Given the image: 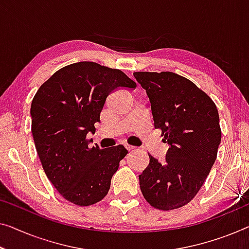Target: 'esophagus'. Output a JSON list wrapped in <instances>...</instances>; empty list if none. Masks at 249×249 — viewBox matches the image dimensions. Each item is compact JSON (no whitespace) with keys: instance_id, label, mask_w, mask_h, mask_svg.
Returning a JSON list of instances; mask_svg holds the SVG:
<instances>
[{"instance_id":"1","label":"esophagus","mask_w":249,"mask_h":249,"mask_svg":"<svg viewBox=\"0 0 249 249\" xmlns=\"http://www.w3.org/2000/svg\"><path fill=\"white\" fill-rule=\"evenodd\" d=\"M125 148H126V150H127V151H133V150H134V146H132V145H128V144H125Z\"/></svg>"}]
</instances>
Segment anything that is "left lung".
Here are the masks:
<instances>
[{
    "label": "left lung",
    "instance_id": "1",
    "mask_svg": "<svg viewBox=\"0 0 249 249\" xmlns=\"http://www.w3.org/2000/svg\"><path fill=\"white\" fill-rule=\"evenodd\" d=\"M150 98L154 127L170 145L165 162L151 154L140 178L143 196L155 209L183 207L201 189L221 141L219 114L209 96L171 71L134 72Z\"/></svg>",
    "mask_w": 249,
    "mask_h": 249
}]
</instances>
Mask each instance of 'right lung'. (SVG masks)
<instances>
[{"label": "right lung", "mask_w": 249, "mask_h": 249, "mask_svg": "<svg viewBox=\"0 0 249 249\" xmlns=\"http://www.w3.org/2000/svg\"><path fill=\"white\" fill-rule=\"evenodd\" d=\"M118 87L136 83L120 69L81 61L55 71L32 99L31 132L42 168L59 194L77 206L105 198L128 153L123 145H88L87 134L95 133L106 98Z\"/></svg>", "instance_id": "obj_1"}]
</instances>
